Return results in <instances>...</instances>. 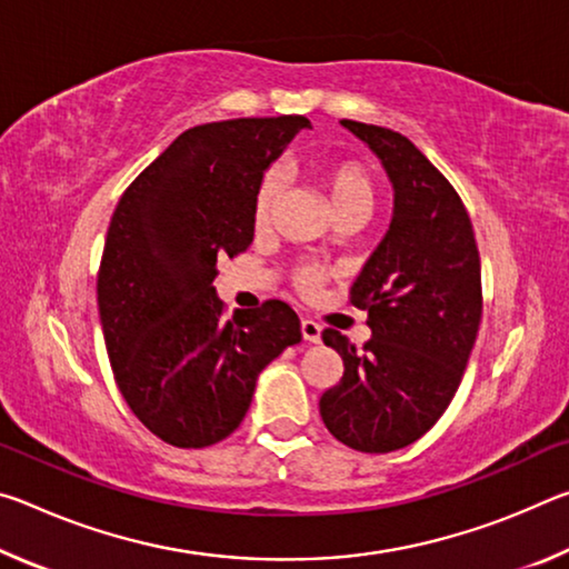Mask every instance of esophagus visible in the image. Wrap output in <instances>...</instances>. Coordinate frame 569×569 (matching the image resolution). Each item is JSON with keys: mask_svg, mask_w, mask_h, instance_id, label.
<instances>
[{"mask_svg": "<svg viewBox=\"0 0 569 569\" xmlns=\"http://www.w3.org/2000/svg\"><path fill=\"white\" fill-rule=\"evenodd\" d=\"M301 333H303V339L311 341V343H319L321 341V326L316 323V321H311V319H303L301 321Z\"/></svg>", "mask_w": 569, "mask_h": 569, "instance_id": "obj_1", "label": "esophagus"}]
</instances>
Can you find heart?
<instances>
[{
	"mask_svg": "<svg viewBox=\"0 0 569 569\" xmlns=\"http://www.w3.org/2000/svg\"><path fill=\"white\" fill-rule=\"evenodd\" d=\"M313 176L329 196V203L336 216H349V213H361L369 216L373 208V196H377V188H373L371 172L366 170L359 160L351 158H329L319 156L311 160ZM286 190V178L278 168L266 170L261 180H258L253 203H250V220H253L256 230H266L273 223V216L278 206H281ZM323 283V273L316 266H298L293 271V286L303 296H313Z\"/></svg>",
	"mask_w": 569,
	"mask_h": 569,
	"instance_id": "heart-1",
	"label": "heart"
}]
</instances>
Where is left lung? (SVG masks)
<instances>
[{"mask_svg": "<svg viewBox=\"0 0 569 569\" xmlns=\"http://www.w3.org/2000/svg\"><path fill=\"white\" fill-rule=\"evenodd\" d=\"M393 182L389 233L351 286L369 311L363 349L323 329L343 377L321 393L331 435L366 455H387L427 435L455 399L481 321V266L471 220L455 186L401 132L341 120Z\"/></svg>", "mask_w": 569, "mask_h": 569, "instance_id": "obj_1", "label": "left lung"}]
</instances>
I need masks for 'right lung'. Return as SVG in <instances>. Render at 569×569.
<instances>
[{
	"label": "right lung",
	"instance_id": "1",
	"mask_svg": "<svg viewBox=\"0 0 569 569\" xmlns=\"http://www.w3.org/2000/svg\"><path fill=\"white\" fill-rule=\"evenodd\" d=\"M303 128V114L198 124L114 208L98 271L104 346L122 399L172 447L233 435L258 373L301 341L296 311L278 298L226 321L213 281L218 258L253 240L258 180Z\"/></svg>",
	"mask_w": 569,
	"mask_h": 569
}]
</instances>
